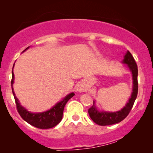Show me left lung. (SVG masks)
<instances>
[{
  "label": "left lung",
  "instance_id": "1",
  "mask_svg": "<svg viewBox=\"0 0 153 153\" xmlns=\"http://www.w3.org/2000/svg\"><path fill=\"white\" fill-rule=\"evenodd\" d=\"M123 63L127 64L128 68H129L132 74L133 80V89L131 93L130 99L128 102L126 103L125 106L120 111L116 112H108V111H100L98 110L95 106V101H94V105L88 109V114L91 119H92L96 124L101 126L111 125V124H117L124 120L132 108L133 105L136 99L138 93V82H137V75L138 69L137 63L135 62L134 57L129 51H127L122 61Z\"/></svg>",
  "mask_w": 153,
  "mask_h": 153
}]
</instances>
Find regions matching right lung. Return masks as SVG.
<instances>
[{
	"label": "right lung",
	"instance_id": "add662e5",
	"mask_svg": "<svg viewBox=\"0 0 153 153\" xmlns=\"http://www.w3.org/2000/svg\"><path fill=\"white\" fill-rule=\"evenodd\" d=\"M27 49H29V47L26 48L24 50V52ZM13 66H14V65H13ZM13 80H14V74H13V71H12V92H13V96H14L17 111H18L19 114L24 121H26V122L29 123L31 125L39 128V129H50V128L55 127L56 125H57L61 122L62 119L65 106L67 102L69 101V99H71L73 96H74V93H71V94L67 95L62 101H59L57 104H55V106H54L52 108L47 111L42 112V113H31V112L28 111L25 108H24L20 104L18 99L16 96L13 89Z\"/></svg>",
	"mask_w": 153,
	"mask_h": 153
}]
</instances>
